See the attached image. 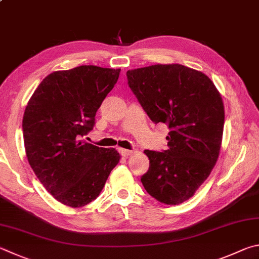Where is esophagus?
Segmentation results:
<instances>
[{"label":"esophagus","instance_id":"obj_1","mask_svg":"<svg viewBox=\"0 0 259 259\" xmlns=\"http://www.w3.org/2000/svg\"><path fill=\"white\" fill-rule=\"evenodd\" d=\"M119 152L121 153V156L124 157H128L131 155H133L132 150H126V149H119Z\"/></svg>","mask_w":259,"mask_h":259}]
</instances>
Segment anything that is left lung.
Wrapping results in <instances>:
<instances>
[{
    "instance_id": "1",
    "label": "left lung",
    "mask_w": 259,
    "mask_h": 259,
    "mask_svg": "<svg viewBox=\"0 0 259 259\" xmlns=\"http://www.w3.org/2000/svg\"><path fill=\"white\" fill-rule=\"evenodd\" d=\"M126 76L150 119L169 128L167 150H144L150 167L141 182L158 201L179 205L193 196L219 159L223 100L209 77L179 63L138 68Z\"/></svg>"
}]
</instances>
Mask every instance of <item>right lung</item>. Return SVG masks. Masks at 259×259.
Wrapping results in <instances>:
<instances>
[{
  "mask_svg": "<svg viewBox=\"0 0 259 259\" xmlns=\"http://www.w3.org/2000/svg\"><path fill=\"white\" fill-rule=\"evenodd\" d=\"M120 69L79 66L40 81L22 119L26 156L39 182L59 202L88 205L102 191L119 162L116 149L80 141L93 130L95 113Z\"/></svg>",
  "mask_w": 259,
  "mask_h": 259,
  "instance_id": "1",
  "label": "right lung"
}]
</instances>
